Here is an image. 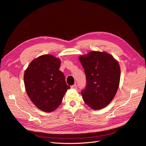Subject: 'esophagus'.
I'll list each match as a JSON object with an SVG mask.
<instances>
[{"instance_id": "esophagus-1", "label": "esophagus", "mask_w": 146, "mask_h": 146, "mask_svg": "<svg viewBox=\"0 0 146 146\" xmlns=\"http://www.w3.org/2000/svg\"><path fill=\"white\" fill-rule=\"evenodd\" d=\"M71 88H72V89H74V90H77V86L76 85H74L71 86Z\"/></svg>"}]
</instances>
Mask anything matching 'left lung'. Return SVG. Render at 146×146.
<instances>
[{"instance_id":"obj_1","label":"left lung","mask_w":146,"mask_h":146,"mask_svg":"<svg viewBox=\"0 0 146 146\" xmlns=\"http://www.w3.org/2000/svg\"><path fill=\"white\" fill-rule=\"evenodd\" d=\"M85 70L86 86L81 94L85 104L93 110L111 102L118 90L121 77L117 61L107 52L92 51L79 56Z\"/></svg>"}]
</instances>
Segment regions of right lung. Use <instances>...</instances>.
I'll use <instances>...</instances> for the list:
<instances>
[{
	"instance_id": "obj_1",
	"label": "right lung",
	"mask_w": 146,
	"mask_h": 146,
	"mask_svg": "<svg viewBox=\"0 0 146 146\" xmlns=\"http://www.w3.org/2000/svg\"><path fill=\"white\" fill-rule=\"evenodd\" d=\"M60 64V60L53 55H43L34 59L25 70V91L33 104L43 111L55 110L70 88L59 70Z\"/></svg>"
}]
</instances>
